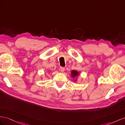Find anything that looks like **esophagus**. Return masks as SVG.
<instances>
[{"instance_id": "obj_1", "label": "esophagus", "mask_w": 125, "mask_h": 125, "mask_svg": "<svg viewBox=\"0 0 125 125\" xmlns=\"http://www.w3.org/2000/svg\"><path fill=\"white\" fill-rule=\"evenodd\" d=\"M60 71L61 72H63L64 71H65V68H64V67H60Z\"/></svg>"}]
</instances>
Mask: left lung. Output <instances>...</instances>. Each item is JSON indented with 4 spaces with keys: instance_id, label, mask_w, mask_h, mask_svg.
<instances>
[{
    "instance_id": "obj_1",
    "label": "left lung",
    "mask_w": 125,
    "mask_h": 125,
    "mask_svg": "<svg viewBox=\"0 0 125 125\" xmlns=\"http://www.w3.org/2000/svg\"><path fill=\"white\" fill-rule=\"evenodd\" d=\"M80 75V73L78 72V71H76V70H72L71 71V77H72L74 78V81L75 82H76L77 80V78H76L77 77H78ZM75 78L76 79H75L74 78Z\"/></svg>"
}]
</instances>
